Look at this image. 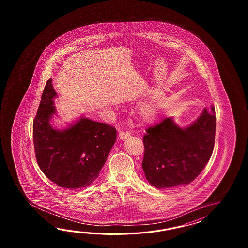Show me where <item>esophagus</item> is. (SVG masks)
I'll return each instance as SVG.
<instances>
[{
    "label": "esophagus",
    "instance_id": "obj_1",
    "mask_svg": "<svg viewBox=\"0 0 248 248\" xmlns=\"http://www.w3.org/2000/svg\"><path fill=\"white\" fill-rule=\"evenodd\" d=\"M130 136V133L127 131H122L119 133V138L120 139H126Z\"/></svg>",
    "mask_w": 248,
    "mask_h": 248
}]
</instances>
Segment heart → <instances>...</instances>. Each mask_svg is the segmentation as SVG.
Returning a JSON list of instances; mask_svg holds the SVG:
<instances>
[{"instance_id":"b5f03b06","label":"heart","mask_w":248,"mask_h":248,"mask_svg":"<svg viewBox=\"0 0 248 248\" xmlns=\"http://www.w3.org/2000/svg\"><path fill=\"white\" fill-rule=\"evenodd\" d=\"M158 112V107L154 104H149L142 108V116L144 120L150 121L153 119Z\"/></svg>"}]
</instances>
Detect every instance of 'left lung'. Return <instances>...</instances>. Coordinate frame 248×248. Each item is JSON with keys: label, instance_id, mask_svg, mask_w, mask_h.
I'll return each instance as SVG.
<instances>
[{"label": "left lung", "instance_id": "1", "mask_svg": "<svg viewBox=\"0 0 248 248\" xmlns=\"http://www.w3.org/2000/svg\"><path fill=\"white\" fill-rule=\"evenodd\" d=\"M216 114L205 109L185 128L166 118L148 127L142 137V169L151 185L167 189L189 185L205 169L215 146Z\"/></svg>", "mask_w": 248, "mask_h": 248}]
</instances>
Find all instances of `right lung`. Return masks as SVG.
Returning <instances> with one entry per match:
<instances>
[{
	"label": "right lung",
	"mask_w": 248,
	"mask_h": 248,
	"mask_svg": "<svg viewBox=\"0 0 248 248\" xmlns=\"http://www.w3.org/2000/svg\"><path fill=\"white\" fill-rule=\"evenodd\" d=\"M51 79L42 92L32 124L35 158L43 174L56 185L70 190L89 186L95 181L112 145L116 128L87 118L63 131L49 124L56 91Z\"/></svg>",
	"instance_id": "1"
}]
</instances>
